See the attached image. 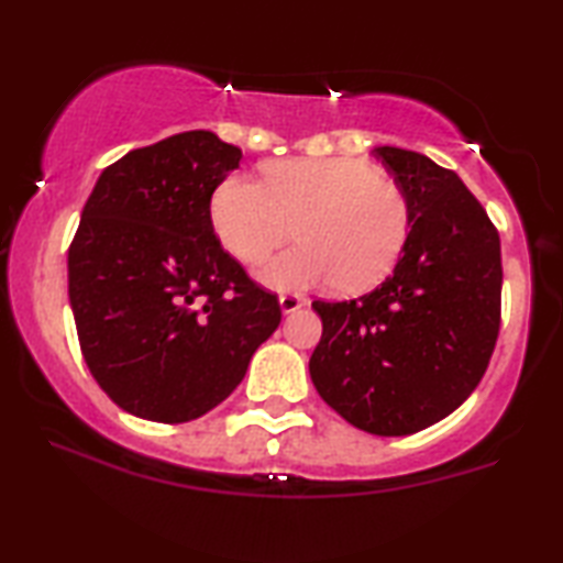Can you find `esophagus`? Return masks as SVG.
I'll return each instance as SVG.
<instances>
[{
    "instance_id": "obj_1",
    "label": "esophagus",
    "mask_w": 563,
    "mask_h": 563,
    "mask_svg": "<svg viewBox=\"0 0 563 563\" xmlns=\"http://www.w3.org/2000/svg\"><path fill=\"white\" fill-rule=\"evenodd\" d=\"M302 305H305V298L298 292H283L280 295V308H283L285 316H290V312L302 308Z\"/></svg>"
}]
</instances>
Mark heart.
<instances>
[{
	"label": "heart",
	"mask_w": 563,
	"mask_h": 563,
	"mask_svg": "<svg viewBox=\"0 0 563 563\" xmlns=\"http://www.w3.org/2000/svg\"><path fill=\"white\" fill-rule=\"evenodd\" d=\"M211 221L228 253L261 263L292 235L300 247L261 268L275 290L335 280L362 292L402 255L412 206L393 176L360 158H290L265 168V184L231 176L213 194Z\"/></svg>",
	"instance_id": "1"
}]
</instances>
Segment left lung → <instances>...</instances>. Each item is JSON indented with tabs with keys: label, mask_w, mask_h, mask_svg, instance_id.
Listing matches in <instances>:
<instances>
[{
	"label": "left lung",
	"mask_w": 563,
	"mask_h": 563,
	"mask_svg": "<svg viewBox=\"0 0 563 563\" xmlns=\"http://www.w3.org/2000/svg\"><path fill=\"white\" fill-rule=\"evenodd\" d=\"M375 156L405 188L412 228L383 285L312 302L322 338L310 377L357 430L399 437L454 412L487 373L501 322V247L454 170L395 146Z\"/></svg>",
	"instance_id": "obj_1"
}]
</instances>
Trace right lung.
Instances as JSON below:
<instances>
[{
    "instance_id": "right-lung-1",
    "label": "right lung",
    "mask_w": 563,
    "mask_h": 563,
    "mask_svg": "<svg viewBox=\"0 0 563 563\" xmlns=\"http://www.w3.org/2000/svg\"><path fill=\"white\" fill-rule=\"evenodd\" d=\"M241 148L186 131L103 168L69 245V300L81 355L121 409L178 424L241 385L280 325L213 231L211 198Z\"/></svg>"
}]
</instances>
